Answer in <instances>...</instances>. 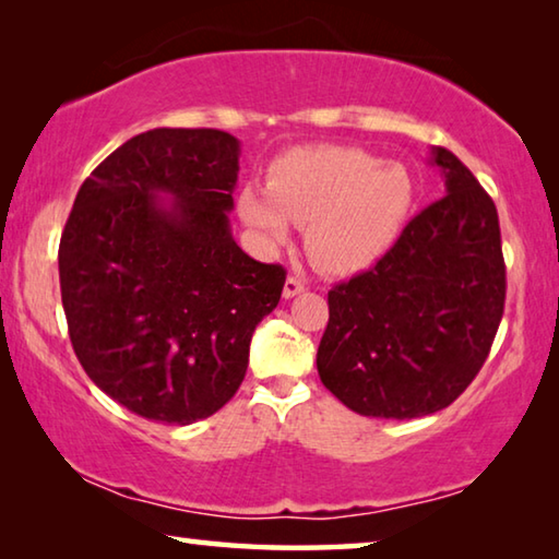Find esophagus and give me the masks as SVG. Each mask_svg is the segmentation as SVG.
Masks as SVG:
<instances>
[{
	"mask_svg": "<svg viewBox=\"0 0 559 559\" xmlns=\"http://www.w3.org/2000/svg\"><path fill=\"white\" fill-rule=\"evenodd\" d=\"M302 290H306V283H302L300 278L288 276L286 283H283V298H296Z\"/></svg>",
	"mask_w": 559,
	"mask_h": 559,
	"instance_id": "esophagus-1",
	"label": "esophagus"
}]
</instances>
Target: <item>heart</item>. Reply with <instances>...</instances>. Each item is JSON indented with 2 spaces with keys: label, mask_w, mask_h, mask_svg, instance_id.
Instances as JSON below:
<instances>
[{
  "label": "heart",
  "mask_w": 559,
  "mask_h": 559,
  "mask_svg": "<svg viewBox=\"0 0 559 559\" xmlns=\"http://www.w3.org/2000/svg\"><path fill=\"white\" fill-rule=\"evenodd\" d=\"M414 210L406 167L343 145L296 147L276 157L266 194L243 187L241 222L266 246H286L290 224L306 226L310 261L330 276L372 269L400 241Z\"/></svg>",
  "instance_id": "obj_1"
}]
</instances>
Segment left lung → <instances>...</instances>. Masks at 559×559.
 Returning <instances> with one entry per match:
<instances>
[{"label":"left lung","mask_w":559,"mask_h":559,"mask_svg":"<svg viewBox=\"0 0 559 559\" xmlns=\"http://www.w3.org/2000/svg\"><path fill=\"white\" fill-rule=\"evenodd\" d=\"M447 197L404 226L377 266L328 293L318 374L347 409L414 419L449 406L484 367L506 302L496 204L431 147Z\"/></svg>","instance_id":"1"}]
</instances>
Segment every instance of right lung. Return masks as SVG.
Masks as SVG:
<instances>
[{
	"label": "right lung",
	"mask_w": 559,
	"mask_h": 559,
	"mask_svg": "<svg viewBox=\"0 0 559 559\" xmlns=\"http://www.w3.org/2000/svg\"><path fill=\"white\" fill-rule=\"evenodd\" d=\"M241 143L155 128L122 143L75 194L59 246L83 370L132 414L194 424L231 400L286 271L234 241Z\"/></svg>",
	"instance_id": "right-lung-1"
}]
</instances>
